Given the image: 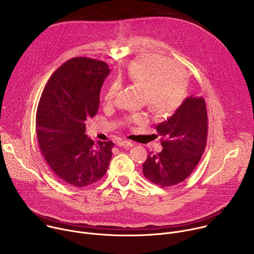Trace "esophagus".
I'll use <instances>...</instances> for the list:
<instances>
[{
  "label": "esophagus",
  "mask_w": 254,
  "mask_h": 254,
  "mask_svg": "<svg viewBox=\"0 0 254 254\" xmlns=\"http://www.w3.org/2000/svg\"><path fill=\"white\" fill-rule=\"evenodd\" d=\"M118 146L119 147H124V148H130V147L133 146V143L129 140H119Z\"/></svg>",
  "instance_id": "obj_1"
}]
</instances>
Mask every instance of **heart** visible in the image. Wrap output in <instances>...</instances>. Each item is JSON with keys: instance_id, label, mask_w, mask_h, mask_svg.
<instances>
[{"instance_id": "1", "label": "heart", "mask_w": 254, "mask_h": 254, "mask_svg": "<svg viewBox=\"0 0 254 254\" xmlns=\"http://www.w3.org/2000/svg\"><path fill=\"white\" fill-rule=\"evenodd\" d=\"M123 75L119 76L122 81ZM126 78L142 88V101L155 115L164 117L170 115L183 100L187 86L185 72L179 64L168 62L164 57L155 54L139 56L132 61L126 72ZM120 83L114 81L104 93L106 103H112L119 91ZM147 122L140 114L127 120V125L141 126Z\"/></svg>"}]
</instances>
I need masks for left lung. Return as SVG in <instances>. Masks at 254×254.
I'll return each mask as SVG.
<instances>
[{
	"instance_id": "1",
	"label": "left lung",
	"mask_w": 254,
	"mask_h": 254,
	"mask_svg": "<svg viewBox=\"0 0 254 254\" xmlns=\"http://www.w3.org/2000/svg\"><path fill=\"white\" fill-rule=\"evenodd\" d=\"M156 129L163 150L148 155L142 174L161 187L177 185L192 174L205 151L208 117L204 98L188 96Z\"/></svg>"
}]
</instances>
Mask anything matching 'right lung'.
<instances>
[{"instance_id":"1","label":"right lung","mask_w":254,"mask_h":254,"mask_svg":"<svg viewBox=\"0 0 254 254\" xmlns=\"http://www.w3.org/2000/svg\"><path fill=\"white\" fill-rule=\"evenodd\" d=\"M110 72L103 61L72 58L54 72L42 92L36 114L40 151L57 179L69 186L94 184L110 165L114 142H94L85 134Z\"/></svg>"}]
</instances>
